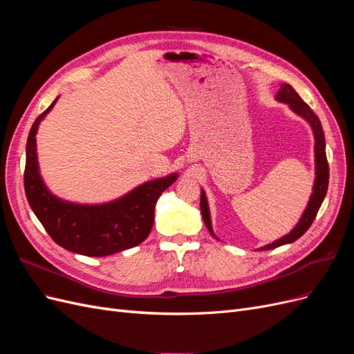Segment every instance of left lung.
I'll return each instance as SVG.
<instances>
[{
  "label": "left lung",
  "mask_w": 354,
  "mask_h": 354,
  "mask_svg": "<svg viewBox=\"0 0 354 354\" xmlns=\"http://www.w3.org/2000/svg\"><path fill=\"white\" fill-rule=\"evenodd\" d=\"M276 99L279 102L288 103L291 106V109L301 115L304 120H307L313 128L315 133V153H316V181H315V187H313V194L310 196L308 205L303 214L301 220L295 226V229L286 234V236L281 238L279 241H276L270 245L264 246L261 250H273L277 248V246L285 245V243H291L294 241H297L298 238H301L303 234L308 230V227L312 226V223L316 218V214L322 205V202L326 196V190H328V183H329V165H328V159H326V151H325V136H324V130H322V124H320L317 115L310 109V106L299 97L298 93L291 87L289 84H282L281 90L277 93ZM201 212H202V218L205 221V226L209 230L211 234L212 229H211V218H209V211H208V203H207V198L205 194H201Z\"/></svg>",
  "instance_id": "obj_1"
}]
</instances>
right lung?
<instances>
[{
    "label": "right lung",
    "instance_id": "add662e5",
    "mask_svg": "<svg viewBox=\"0 0 354 354\" xmlns=\"http://www.w3.org/2000/svg\"><path fill=\"white\" fill-rule=\"evenodd\" d=\"M55 103L37 118L28 136L24 183L32 211L53 241L81 255L104 257L142 243L152 230L156 201L177 174L149 181L104 205H75L53 196L39 177L35 136Z\"/></svg>",
    "mask_w": 354,
    "mask_h": 354
}]
</instances>
